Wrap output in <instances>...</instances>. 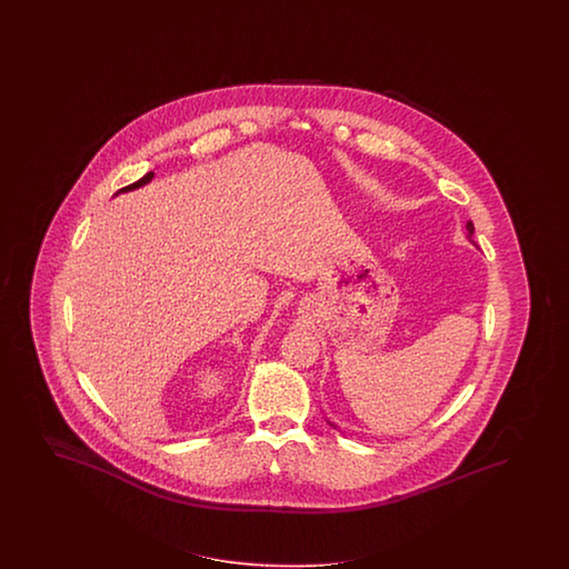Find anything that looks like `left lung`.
I'll list each match as a JSON object with an SVG mask.
<instances>
[{"instance_id":"1","label":"left lung","mask_w":569,"mask_h":569,"mask_svg":"<svg viewBox=\"0 0 569 569\" xmlns=\"http://www.w3.org/2000/svg\"><path fill=\"white\" fill-rule=\"evenodd\" d=\"M467 233H469V240H471V236H473V223H471V221H469V223H467ZM473 241V240H471ZM329 426H333V423H331V421H328ZM333 428H336V426H333Z\"/></svg>"}]
</instances>
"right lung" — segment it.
Listing matches in <instances>:
<instances>
[{
	"label": "right lung",
	"instance_id": "obj_1",
	"mask_svg": "<svg viewBox=\"0 0 569 569\" xmlns=\"http://www.w3.org/2000/svg\"><path fill=\"white\" fill-rule=\"evenodd\" d=\"M152 177H154V172H146L139 181H136V183H131V186H127V188H122V190H119V193H122V191H131V190H138V188H141V186H146V183H150L152 181Z\"/></svg>",
	"mask_w": 569,
	"mask_h": 569
}]
</instances>
